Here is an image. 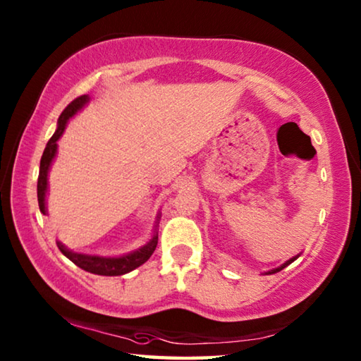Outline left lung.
<instances>
[{
    "label": "left lung",
    "mask_w": 361,
    "mask_h": 361,
    "mask_svg": "<svg viewBox=\"0 0 361 361\" xmlns=\"http://www.w3.org/2000/svg\"><path fill=\"white\" fill-rule=\"evenodd\" d=\"M301 254V252H300ZM300 254H297V255H293V257H290L289 260H286L284 264H281L279 267H276V268H273V270H268V271H265L264 274H274V273H278V271H281V270H284V268L287 267V265H290L293 260H297L298 257H300Z\"/></svg>",
    "instance_id": "obj_1"
}]
</instances>
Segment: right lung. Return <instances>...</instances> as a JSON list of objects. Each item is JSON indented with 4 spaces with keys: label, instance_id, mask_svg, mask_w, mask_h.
Wrapping results in <instances>:
<instances>
[{
    "label": "right lung",
    "instance_id": "add662e5",
    "mask_svg": "<svg viewBox=\"0 0 361 361\" xmlns=\"http://www.w3.org/2000/svg\"><path fill=\"white\" fill-rule=\"evenodd\" d=\"M91 97L88 94H83L77 99L72 101L69 106L63 110V114L58 118L56 130L55 134L51 135V139L47 142V147L44 149V154L41 158V167H39V178H37V202H39V209L41 213L47 214V194H49V172L51 164H54L58 152V140L61 139L64 134V129L68 126V121L72 116H75L80 110L87 106ZM161 219V213L156 218V224L153 228V235L145 245L140 246L135 251H130L128 254L121 255H97V254H83V252H75L64 246L61 241H56L60 251L66 255V257L74 262L77 267H80L82 270L90 271L93 274H101V276H121V274H126L129 271L135 270L137 267L152 257L154 252L156 246H158V224Z\"/></svg>",
    "mask_w": 361,
    "mask_h": 361
}]
</instances>
